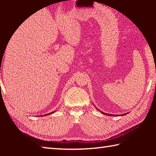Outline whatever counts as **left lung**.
I'll return each mask as SVG.
<instances>
[{
  "mask_svg": "<svg viewBox=\"0 0 156 156\" xmlns=\"http://www.w3.org/2000/svg\"><path fill=\"white\" fill-rule=\"evenodd\" d=\"M96 109H97V108H96ZM98 111H100L99 109H98ZM101 112V113H103V114H105V115H113V116H115V115H112V114H108V113H104V112ZM126 114H127V113H125V114H122L123 115H126Z\"/></svg>",
  "mask_w": 156,
  "mask_h": 156,
  "instance_id": "8db88e82",
  "label": "left lung"
}]
</instances>
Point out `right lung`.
<instances>
[{"label":"right lung","mask_w":156,"mask_h":156,"mask_svg":"<svg viewBox=\"0 0 156 156\" xmlns=\"http://www.w3.org/2000/svg\"><path fill=\"white\" fill-rule=\"evenodd\" d=\"M54 113V112H51V113H49V114H51V113ZM46 115H47V114H46Z\"/></svg>","instance_id":"1"}]
</instances>
